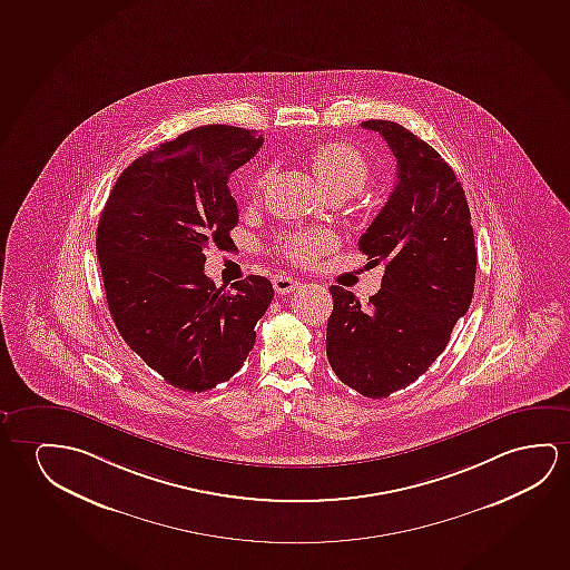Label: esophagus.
Returning <instances> with one entry per match:
<instances>
[{"label": "esophagus", "instance_id": "1", "mask_svg": "<svg viewBox=\"0 0 570 570\" xmlns=\"http://www.w3.org/2000/svg\"><path fill=\"white\" fill-rule=\"evenodd\" d=\"M276 294H292L294 289L299 288V281L289 278V276H276L273 281Z\"/></svg>", "mask_w": 570, "mask_h": 570}]
</instances>
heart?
Instances as JSON below:
<instances>
[{
    "mask_svg": "<svg viewBox=\"0 0 570 570\" xmlns=\"http://www.w3.org/2000/svg\"><path fill=\"white\" fill-rule=\"evenodd\" d=\"M317 180L322 181L327 194L353 196L363 190L371 180V165L361 150L345 140L323 142L309 157ZM271 173L261 170L250 181V194L258 196L264 190ZM333 247V237L322 229H299L286 233L278 240V250L296 264H314L320 256Z\"/></svg>",
    "mask_w": 570,
    "mask_h": 570,
    "instance_id": "1",
    "label": "heart"
}]
</instances>
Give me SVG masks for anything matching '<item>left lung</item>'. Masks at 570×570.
Masks as SVG:
<instances>
[{"label":"left lung","instance_id":"obj_1","mask_svg":"<svg viewBox=\"0 0 570 570\" xmlns=\"http://www.w3.org/2000/svg\"><path fill=\"white\" fill-rule=\"evenodd\" d=\"M361 127L380 132L396 157L394 191L358 239L386 271L363 307L353 292L331 286L325 347L343 384L380 400L407 389L445 351L471 307L476 247L461 181L438 150L394 121Z\"/></svg>","mask_w":570,"mask_h":570}]
</instances>
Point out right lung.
Instances as JSON below:
<instances>
[{
    "mask_svg": "<svg viewBox=\"0 0 570 570\" xmlns=\"http://www.w3.org/2000/svg\"><path fill=\"white\" fill-rule=\"evenodd\" d=\"M263 135L207 125L132 160L117 178L96 235L109 314L119 335L163 379L206 392L232 379L255 347L273 284L250 274L217 288L209 247H232L239 222L229 176Z\"/></svg>",
    "mask_w": 570,
    "mask_h": 570,
    "instance_id": "1",
    "label": "right lung"
}]
</instances>
